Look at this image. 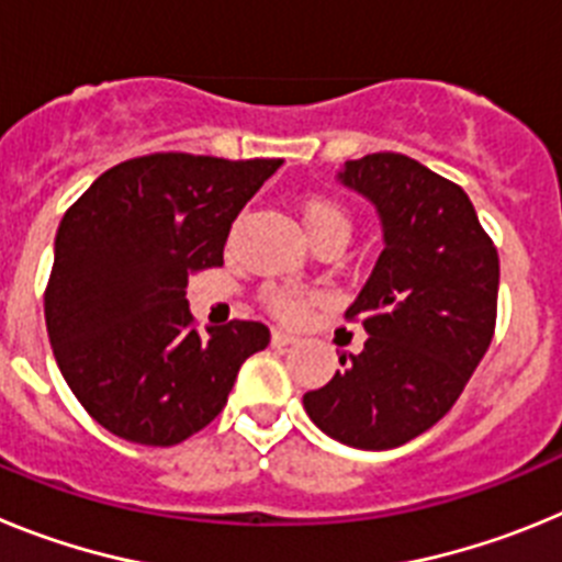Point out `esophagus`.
<instances>
[{
  "label": "esophagus",
  "instance_id": "1",
  "mask_svg": "<svg viewBox=\"0 0 562 562\" xmlns=\"http://www.w3.org/2000/svg\"><path fill=\"white\" fill-rule=\"evenodd\" d=\"M270 340H272V346H290V342H295L297 337L292 335V331H284V329H272Z\"/></svg>",
  "mask_w": 562,
  "mask_h": 562
}]
</instances>
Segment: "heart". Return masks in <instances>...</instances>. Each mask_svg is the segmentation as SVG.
<instances>
[{
  "label": "heart",
  "instance_id": "b5f03b06",
  "mask_svg": "<svg viewBox=\"0 0 562 562\" xmlns=\"http://www.w3.org/2000/svg\"><path fill=\"white\" fill-rule=\"evenodd\" d=\"M301 220H304L306 236L312 238V245L321 241L326 236H346L351 233V220L349 213L342 211L335 200H326V196H310L301 205ZM267 310L276 312L278 317H286V321H295L304 312L306 301L297 292L281 290V286H272L265 292Z\"/></svg>",
  "mask_w": 562,
  "mask_h": 562
}]
</instances>
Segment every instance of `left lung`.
Here are the masks:
<instances>
[{
    "label": "left lung",
    "mask_w": 562,
    "mask_h": 562,
    "mask_svg": "<svg viewBox=\"0 0 562 562\" xmlns=\"http://www.w3.org/2000/svg\"><path fill=\"white\" fill-rule=\"evenodd\" d=\"M337 180L376 207L382 252L346 310L369 340L306 391L304 411L349 448L391 450L453 408L490 349L498 252L470 196L405 154L346 160Z\"/></svg>",
    "instance_id": "1"
}]
</instances>
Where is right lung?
<instances>
[{
	"label": "right lung",
	"mask_w": 562,
	"mask_h": 562,
	"mask_svg": "<svg viewBox=\"0 0 562 562\" xmlns=\"http://www.w3.org/2000/svg\"><path fill=\"white\" fill-rule=\"evenodd\" d=\"M281 160L148 154L109 168L64 213L44 292L58 369L87 414L168 448L220 416L258 321L191 326L188 272L220 267L227 233Z\"/></svg>",
	"instance_id": "right-lung-1"
}]
</instances>
